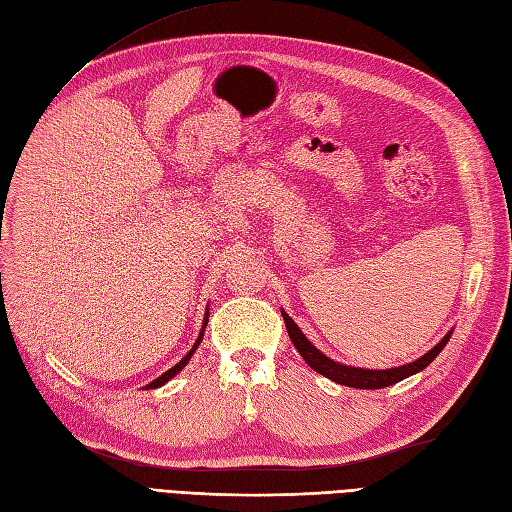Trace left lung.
Instances as JSON below:
<instances>
[{"instance_id":"left-lung-1","label":"left lung","mask_w":512,"mask_h":512,"mask_svg":"<svg viewBox=\"0 0 512 512\" xmlns=\"http://www.w3.org/2000/svg\"><path fill=\"white\" fill-rule=\"evenodd\" d=\"M281 316L285 320L287 335H290L292 344L300 352V357L307 361L311 370H316L318 374L331 378V381H335L339 385L355 387V389H383V387L400 383L402 378H409L417 372H422L432 361L437 359V355L445 348V344H448V339L452 335V331H450L435 348L428 350L424 357L415 359L413 363H406V365H400V368H389V370H363V368H352V365L337 363L326 355H322V352L309 342L305 333L298 329V324L290 316H287L285 311H281Z\"/></svg>"}]
</instances>
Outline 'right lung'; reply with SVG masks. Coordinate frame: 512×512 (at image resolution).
Returning <instances> with one entry per match:
<instances>
[{
	"label": "right lung",
	"mask_w": 512,
	"mask_h": 512,
	"mask_svg": "<svg viewBox=\"0 0 512 512\" xmlns=\"http://www.w3.org/2000/svg\"><path fill=\"white\" fill-rule=\"evenodd\" d=\"M207 313H209V311H205V320H203V329H201V333H199V339H196V344H194V346L190 348V352H188V355H186V357H183V359H181V361H179L177 365H173V368H170V370H166V372H164V374H162L160 378H155V381H153V383H149V385H147L149 389H151V387H162V385H164V383H168V381H170V378H173L175 374H179V372H181L183 368H186V365H188V361H190V359H192V355H194V350H196V348H199V344H201V339H203V333H205V326H207V318H209V316H207Z\"/></svg>",
	"instance_id": "add662e5"
}]
</instances>
